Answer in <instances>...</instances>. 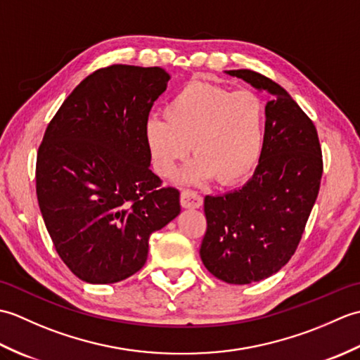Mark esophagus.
<instances>
[{"label": "esophagus", "instance_id": "34e87169", "mask_svg": "<svg viewBox=\"0 0 360 360\" xmlns=\"http://www.w3.org/2000/svg\"><path fill=\"white\" fill-rule=\"evenodd\" d=\"M181 205L184 209H200L202 205V198L193 190H184L181 193Z\"/></svg>", "mask_w": 360, "mask_h": 360}]
</instances>
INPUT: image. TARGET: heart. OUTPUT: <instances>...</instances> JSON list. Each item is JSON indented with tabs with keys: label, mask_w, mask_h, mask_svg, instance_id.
Returning a JSON list of instances; mask_svg holds the SVG:
<instances>
[{
	"label": "heart",
	"mask_w": 360,
	"mask_h": 360,
	"mask_svg": "<svg viewBox=\"0 0 360 360\" xmlns=\"http://www.w3.org/2000/svg\"><path fill=\"white\" fill-rule=\"evenodd\" d=\"M165 119L153 117L143 136L155 170L170 178L195 153L181 181L196 186L218 178L235 184L254 170L262 158L266 133L264 105L250 91L193 82L168 98Z\"/></svg>",
	"instance_id": "heart-1"
}]
</instances>
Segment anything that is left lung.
Instances as JSON below:
<instances>
[{
  "instance_id": "left-lung-1",
  "label": "left lung",
  "mask_w": 360,
  "mask_h": 360,
  "mask_svg": "<svg viewBox=\"0 0 360 360\" xmlns=\"http://www.w3.org/2000/svg\"><path fill=\"white\" fill-rule=\"evenodd\" d=\"M226 74L269 94L264 147L241 188L205 196L200 255L217 278L249 285L278 272L294 255L317 200L323 160L314 124L286 89L250 70Z\"/></svg>"
}]
</instances>
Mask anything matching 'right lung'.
Instances as JSON below:
<instances>
[{"mask_svg": "<svg viewBox=\"0 0 360 360\" xmlns=\"http://www.w3.org/2000/svg\"><path fill=\"white\" fill-rule=\"evenodd\" d=\"M170 75L112 65L83 80L49 122L37 155V198L74 275L108 285L142 269L148 238L179 215V192L150 170L143 129Z\"/></svg>", "mask_w": 360, "mask_h": 360, "instance_id": "obj_1", "label": "right lung"}]
</instances>
